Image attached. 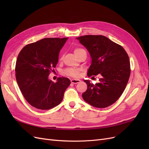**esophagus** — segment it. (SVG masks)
<instances>
[{
  "label": "esophagus",
  "mask_w": 149,
  "mask_h": 149,
  "mask_svg": "<svg viewBox=\"0 0 149 149\" xmlns=\"http://www.w3.org/2000/svg\"><path fill=\"white\" fill-rule=\"evenodd\" d=\"M71 83H73V84H77V83H79L81 82V80L76 79H72L71 80Z\"/></svg>",
  "instance_id": "34e87169"
}]
</instances>
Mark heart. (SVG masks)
I'll return each mask as SVG.
<instances>
[{
    "instance_id": "1",
    "label": "heart",
    "mask_w": 149,
    "mask_h": 149,
    "mask_svg": "<svg viewBox=\"0 0 149 149\" xmlns=\"http://www.w3.org/2000/svg\"><path fill=\"white\" fill-rule=\"evenodd\" d=\"M85 51L84 49H83V48H76L74 49V53L76 55H78L79 53H81V52ZM80 70L79 69L77 68H68L65 71V73L70 76H72V77H78L79 74Z\"/></svg>"
}]
</instances>
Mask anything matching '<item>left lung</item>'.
I'll return each instance as SVG.
<instances>
[{"mask_svg":"<svg viewBox=\"0 0 149 149\" xmlns=\"http://www.w3.org/2000/svg\"><path fill=\"white\" fill-rule=\"evenodd\" d=\"M76 39L86 48L91 58L88 76H101L100 83L95 84L84 81L88 88L82 94L83 100L98 108L112 105L123 93L129 79L127 53L123 47L102 35H84Z\"/></svg>","mask_w":149,"mask_h":149,"instance_id":"1","label":"left lung"}]
</instances>
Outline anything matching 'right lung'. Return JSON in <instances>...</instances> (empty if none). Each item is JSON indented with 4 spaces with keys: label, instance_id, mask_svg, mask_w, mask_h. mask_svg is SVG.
Segmentation results:
<instances>
[{
    "label": "right lung",
    "instance_id": "right-lung-1",
    "mask_svg": "<svg viewBox=\"0 0 149 149\" xmlns=\"http://www.w3.org/2000/svg\"><path fill=\"white\" fill-rule=\"evenodd\" d=\"M68 39L43 38L25 46L18 55L15 65L17 84L26 101L37 109L48 110L60 104L71 83L67 78H58L56 83L48 78Z\"/></svg>",
    "mask_w": 149,
    "mask_h": 149
}]
</instances>
